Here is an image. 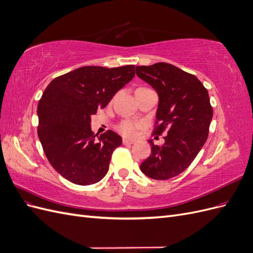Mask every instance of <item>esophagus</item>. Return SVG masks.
Wrapping results in <instances>:
<instances>
[{
  "label": "esophagus",
  "instance_id": "1",
  "mask_svg": "<svg viewBox=\"0 0 253 253\" xmlns=\"http://www.w3.org/2000/svg\"><path fill=\"white\" fill-rule=\"evenodd\" d=\"M122 143H124V144H132V143H134V140H128L126 138H124V139H122Z\"/></svg>",
  "mask_w": 253,
  "mask_h": 253
}]
</instances>
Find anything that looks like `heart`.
<instances>
[{"instance_id": "1", "label": "heart", "mask_w": 253, "mask_h": 253, "mask_svg": "<svg viewBox=\"0 0 253 253\" xmlns=\"http://www.w3.org/2000/svg\"><path fill=\"white\" fill-rule=\"evenodd\" d=\"M139 127V124L138 122H135L132 120H122L121 122H119V125L117 126L118 131L126 137H129V138H132L136 135L137 132V128Z\"/></svg>"}]
</instances>
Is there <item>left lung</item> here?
Segmentation results:
<instances>
[{
    "mask_svg": "<svg viewBox=\"0 0 253 253\" xmlns=\"http://www.w3.org/2000/svg\"><path fill=\"white\" fill-rule=\"evenodd\" d=\"M136 75L159 96L153 135L167 133L162 145L149 141L151 155L140 170L153 179L173 178L192 164L208 138L213 117L208 90L194 75L165 62L136 66Z\"/></svg>",
    "mask_w": 253,
    "mask_h": 253,
    "instance_id": "1",
    "label": "left lung"
}]
</instances>
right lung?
Listing matches in <instances>:
<instances>
[{
	"label": "right lung",
	"instance_id": "1",
	"mask_svg": "<svg viewBox=\"0 0 253 253\" xmlns=\"http://www.w3.org/2000/svg\"><path fill=\"white\" fill-rule=\"evenodd\" d=\"M134 76V65L83 66L55 78L43 91L38 136L49 164L67 180L87 186L108 173L122 139L110 129L97 138L90 116L105 108Z\"/></svg>",
	"mask_w": 253,
	"mask_h": 253
}]
</instances>
